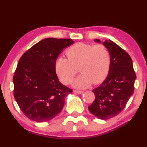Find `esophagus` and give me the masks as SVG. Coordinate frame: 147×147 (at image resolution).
<instances>
[{"label":"esophagus","instance_id":"esophagus-1","mask_svg":"<svg viewBox=\"0 0 147 147\" xmlns=\"http://www.w3.org/2000/svg\"><path fill=\"white\" fill-rule=\"evenodd\" d=\"M73 92L74 93H77V94H82L83 93V91L82 90H74Z\"/></svg>","mask_w":147,"mask_h":147}]
</instances>
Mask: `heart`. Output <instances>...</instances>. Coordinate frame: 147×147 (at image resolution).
<instances>
[{
	"mask_svg": "<svg viewBox=\"0 0 147 147\" xmlns=\"http://www.w3.org/2000/svg\"><path fill=\"white\" fill-rule=\"evenodd\" d=\"M67 57H59L55 69L59 79L69 84L79 71L82 74L74 80V86L86 88L102 82L109 73L111 63V53L102 45L78 42L67 49Z\"/></svg>",
	"mask_w": 147,
	"mask_h": 147,
	"instance_id": "obj_1",
	"label": "heart"
}]
</instances>
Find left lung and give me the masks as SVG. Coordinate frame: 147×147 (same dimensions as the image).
Segmentation results:
<instances>
[{
	"label": "left lung",
	"instance_id": "8db88e82",
	"mask_svg": "<svg viewBox=\"0 0 147 147\" xmlns=\"http://www.w3.org/2000/svg\"><path fill=\"white\" fill-rule=\"evenodd\" d=\"M95 42H100L98 39ZM103 45L111 55L108 76L100 86L92 90L95 95L88 110L98 119L107 120L119 114L127 105L135 90L136 74L131 57L112 40Z\"/></svg>",
	"mask_w": 147,
	"mask_h": 147
}]
</instances>
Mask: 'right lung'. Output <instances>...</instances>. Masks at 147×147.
I'll return each instance as SVG.
<instances>
[{
  "instance_id": "add662e5",
  "label": "right lung",
  "mask_w": 147,
  "mask_h": 147,
  "mask_svg": "<svg viewBox=\"0 0 147 147\" xmlns=\"http://www.w3.org/2000/svg\"><path fill=\"white\" fill-rule=\"evenodd\" d=\"M73 42L70 38H45L20 57L13 76L14 97L22 112L32 121L53 119L73 92L59 82L55 63L59 54Z\"/></svg>"
}]
</instances>
